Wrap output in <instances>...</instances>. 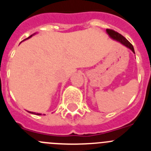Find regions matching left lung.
<instances>
[{
    "instance_id": "left-lung-1",
    "label": "left lung",
    "mask_w": 151,
    "mask_h": 151,
    "mask_svg": "<svg viewBox=\"0 0 151 151\" xmlns=\"http://www.w3.org/2000/svg\"><path fill=\"white\" fill-rule=\"evenodd\" d=\"M106 32H107V34L109 35V36H110V38H113V40H116V41H119V42H120L122 45H125V47H127L128 48H129L133 53H134V50L132 45V44H131L124 36H122V35L116 32L115 31L112 30V29H106Z\"/></svg>"
}]
</instances>
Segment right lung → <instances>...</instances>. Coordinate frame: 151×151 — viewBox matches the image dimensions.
<instances>
[{
	"mask_svg": "<svg viewBox=\"0 0 151 151\" xmlns=\"http://www.w3.org/2000/svg\"><path fill=\"white\" fill-rule=\"evenodd\" d=\"M32 35H30V36H29V38H26V39H25V40L28 39V38H31V37H32ZM29 113H32V114H35V115H41V113H33V112H29Z\"/></svg>",
	"mask_w": 151,
	"mask_h": 151,
	"instance_id": "right-lung-1",
	"label": "right lung"
}]
</instances>
